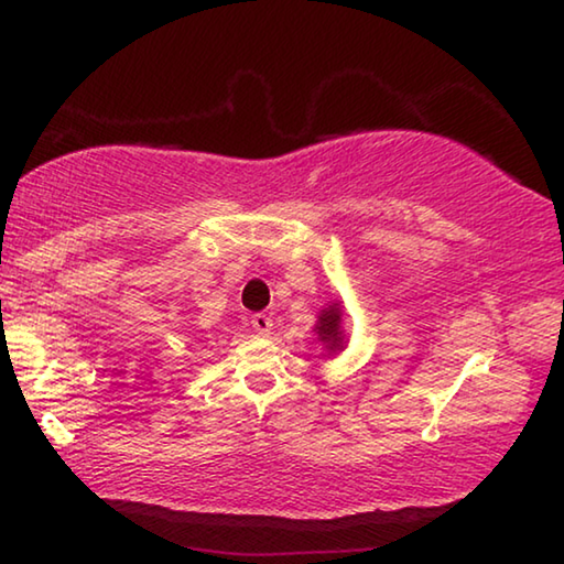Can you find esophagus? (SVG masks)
Listing matches in <instances>:
<instances>
[{
	"label": "esophagus",
	"instance_id": "34e87169",
	"mask_svg": "<svg viewBox=\"0 0 564 564\" xmlns=\"http://www.w3.org/2000/svg\"><path fill=\"white\" fill-rule=\"evenodd\" d=\"M251 326L259 336H269L273 330V318L265 316V313H256V316H251Z\"/></svg>",
	"mask_w": 564,
	"mask_h": 564
}]
</instances>
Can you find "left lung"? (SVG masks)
Returning a JSON list of instances; mask_svg holds the SVG:
<instances>
[{
  "label": "left lung",
  "mask_w": 564,
  "mask_h": 564,
  "mask_svg": "<svg viewBox=\"0 0 564 564\" xmlns=\"http://www.w3.org/2000/svg\"><path fill=\"white\" fill-rule=\"evenodd\" d=\"M316 330H318V338H321L323 343H326V348H328V350H336V348H340V346H343L340 311H338V305H336V303H333L328 311H323V313H321Z\"/></svg>",
  "instance_id": "1"
}]
</instances>
